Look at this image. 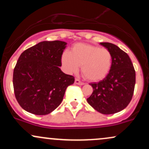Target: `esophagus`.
<instances>
[{
  "label": "esophagus",
  "mask_w": 149,
  "mask_h": 149,
  "mask_svg": "<svg viewBox=\"0 0 149 149\" xmlns=\"http://www.w3.org/2000/svg\"><path fill=\"white\" fill-rule=\"evenodd\" d=\"M75 83H76V85H83L85 84L83 82L80 81V80L79 79H78V78H76V79H75Z\"/></svg>",
  "instance_id": "esophagus-1"
}]
</instances>
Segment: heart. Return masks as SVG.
<instances>
[{
  "label": "heart",
  "instance_id": "b5f03b06",
  "mask_svg": "<svg viewBox=\"0 0 149 149\" xmlns=\"http://www.w3.org/2000/svg\"><path fill=\"white\" fill-rule=\"evenodd\" d=\"M112 59V54L109 49L90 44L76 43L71 52L63 54L62 63L69 72H76L81 66L82 74L86 79L99 81L110 71Z\"/></svg>",
  "mask_w": 149,
  "mask_h": 149
}]
</instances>
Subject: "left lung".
Segmentation results:
<instances>
[{
    "label": "left lung",
    "instance_id": "8db88e82",
    "mask_svg": "<svg viewBox=\"0 0 149 149\" xmlns=\"http://www.w3.org/2000/svg\"><path fill=\"white\" fill-rule=\"evenodd\" d=\"M100 44L111 52V68L104 80L90 83L93 92L87 101L101 113L113 114L123 110L132 100L136 73L127 53L113 43Z\"/></svg>",
    "mask_w": 149,
    "mask_h": 149
}]
</instances>
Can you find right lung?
Listing matches in <instances>:
<instances>
[{"mask_svg":"<svg viewBox=\"0 0 149 149\" xmlns=\"http://www.w3.org/2000/svg\"><path fill=\"white\" fill-rule=\"evenodd\" d=\"M66 43L42 41L26 49L13 71L15 98L22 109L35 115H47L59 107L74 77L59 69Z\"/></svg>","mask_w":149,"mask_h":149,"instance_id":"right-lung-1","label":"right lung"}]
</instances>
